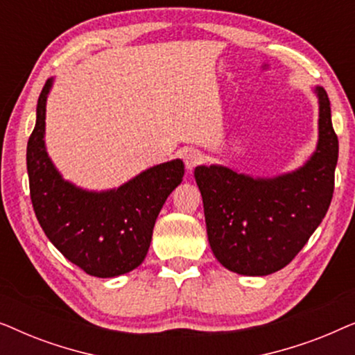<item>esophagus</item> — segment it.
<instances>
[{"instance_id":"1","label":"esophagus","mask_w":355,"mask_h":355,"mask_svg":"<svg viewBox=\"0 0 355 355\" xmlns=\"http://www.w3.org/2000/svg\"><path fill=\"white\" fill-rule=\"evenodd\" d=\"M203 159V155L198 152L197 148H189L184 152V163H186V168L189 171H192L193 168L198 166V164L202 163Z\"/></svg>"}]
</instances>
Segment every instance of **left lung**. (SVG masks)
Here are the masks:
<instances>
[{
  "label": "left lung",
  "mask_w": 355,
  "mask_h": 355,
  "mask_svg": "<svg viewBox=\"0 0 355 355\" xmlns=\"http://www.w3.org/2000/svg\"><path fill=\"white\" fill-rule=\"evenodd\" d=\"M318 96V144L304 166L275 178H252L211 164L193 171L216 260L234 273L266 276L284 268L327 215L334 191L338 135L323 87Z\"/></svg>",
  "instance_id": "8db88e82"
}]
</instances>
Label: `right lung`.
<instances>
[{"label": "right lung", "instance_id": "right-lung-1", "mask_svg": "<svg viewBox=\"0 0 355 355\" xmlns=\"http://www.w3.org/2000/svg\"><path fill=\"white\" fill-rule=\"evenodd\" d=\"M37 103V123L27 144V173L33 211L51 244L96 278H114L142 263L153 226L169 193L182 182V159L145 169L118 189L85 191L64 181L45 147L46 98Z\"/></svg>", "mask_w": 355, "mask_h": 355}]
</instances>
